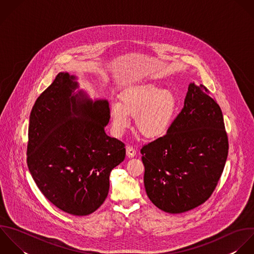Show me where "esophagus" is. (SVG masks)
Here are the masks:
<instances>
[{"label":"esophagus","instance_id":"34e87169","mask_svg":"<svg viewBox=\"0 0 254 254\" xmlns=\"http://www.w3.org/2000/svg\"><path fill=\"white\" fill-rule=\"evenodd\" d=\"M135 153H136V150L133 146H131V145L127 146V155L128 157H133L135 155Z\"/></svg>","mask_w":254,"mask_h":254}]
</instances>
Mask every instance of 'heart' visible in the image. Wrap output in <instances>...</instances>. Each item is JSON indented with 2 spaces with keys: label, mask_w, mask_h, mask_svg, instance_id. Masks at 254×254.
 <instances>
[{
  "label": "heart",
  "mask_w": 254,
  "mask_h": 254,
  "mask_svg": "<svg viewBox=\"0 0 254 254\" xmlns=\"http://www.w3.org/2000/svg\"><path fill=\"white\" fill-rule=\"evenodd\" d=\"M176 97L168 90L152 84H140L126 90L120 101L110 107L113 127L117 133H123L135 117L137 130L148 138L164 136L174 119Z\"/></svg>",
  "instance_id": "1"
}]
</instances>
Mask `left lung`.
Instances as JSON below:
<instances>
[{"label": "left lung", "instance_id": "left-lung-1", "mask_svg": "<svg viewBox=\"0 0 254 254\" xmlns=\"http://www.w3.org/2000/svg\"><path fill=\"white\" fill-rule=\"evenodd\" d=\"M204 86L191 83L168 132L141 147L150 201L170 214L205 203L222 176L229 139L222 110Z\"/></svg>", "mask_w": 254, "mask_h": 254}]
</instances>
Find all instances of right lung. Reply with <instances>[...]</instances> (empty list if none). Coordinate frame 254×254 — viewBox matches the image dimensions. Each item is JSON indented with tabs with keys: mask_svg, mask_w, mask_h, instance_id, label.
<instances>
[{
	"mask_svg": "<svg viewBox=\"0 0 254 254\" xmlns=\"http://www.w3.org/2000/svg\"><path fill=\"white\" fill-rule=\"evenodd\" d=\"M75 76L60 72L35 101L28 126L27 166L38 189L74 216L94 213L106 200L111 171L126 157L125 143L105 132L107 100L93 102Z\"/></svg>",
	"mask_w": 254,
	"mask_h": 254,
	"instance_id": "add662e5",
	"label": "right lung"
}]
</instances>
